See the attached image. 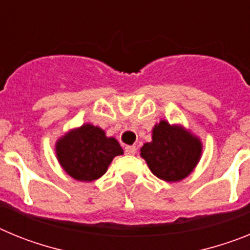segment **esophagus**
<instances>
[{"mask_svg": "<svg viewBox=\"0 0 250 250\" xmlns=\"http://www.w3.org/2000/svg\"><path fill=\"white\" fill-rule=\"evenodd\" d=\"M135 152H136V146H134V145L125 147V154H127V155H135Z\"/></svg>", "mask_w": 250, "mask_h": 250, "instance_id": "esophagus-1", "label": "esophagus"}]
</instances>
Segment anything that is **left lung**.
Instances as JSON below:
<instances>
[{"instance_id":"1","label":"left lung","mask_w":250,"mask_h":250,"mask_svg":"<svg viewBox=\"0 0 250 250\" xmlns=\"http://www.w3.org/2000/svg\"><path fill=\"white\" fill-rule=\"evenodd\" d=\"M152 141L143 145L144 158L151 173L165 182H180L195 169L202 156L199 138L180 125L161 120L152 129Z\"/></svg>"}]
</instances>
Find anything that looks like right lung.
Masks as SVG:
<instances>
[{
    "label": "right lung",
    "instance_id": "add662e5",
    "mask_svg": "<svg viewBox=\"0 0 250 250\" xmlns=\"http://www.w3.org/2000/svg\"><path fill=\"white\" fill-rule=\"evenodd\" d=\"M56 156L66 173L79 182H94L106 173L112 159L124 150L115 138L91 124L70 130L56 141Z\"/></svg>",
    "mask_w": 250,
    "mask_h": 250
}]
</instances>
